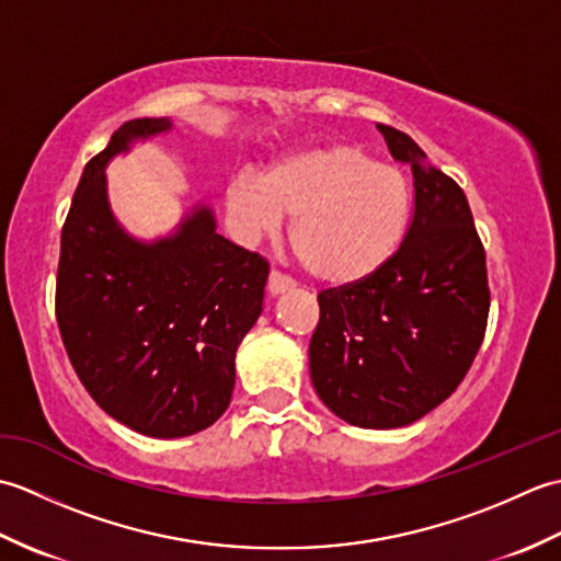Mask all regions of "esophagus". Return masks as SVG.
Here are the masks:
<instances>
[{
    "instance_id": "obj_1",
    "label": "esophagus",
    "mask_w": 561,
    "mask_h": 561,
    "mask_svg": "<svg viewBox=\"0 0 561 561\" xmlns=\"http://www.w3.org/2000/svg\"><path fill=\"white\" fill-rule=\"evenodd\" d=\"M267 289L272 296L284 294V291H291L294 289V279L287 277V274L279 272V270H272L270 272V279H267Z\"/></svg>"
}]
</instances>
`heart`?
<instances>
[{
    "instance_id": "heart-1",
    "label": "heart",
    "mask_w": 561,
    "mask_h": 561,
    "mask_svg": "<svg viewBox=\"0 0 561 561\" xmlns=\"http://www.w3.org/2000/svg\"><path fill=\"white\" fill-rule=\"evenodd\" d=\"M245 236L279 233L294 217L291 243L306 270L332 287L371 277L396 253L410 219V187L392 165L352 145L291 153L267 175L243 171L226 190Z\"/></svg>"
}]
</instances>
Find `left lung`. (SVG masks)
I'll return each instance as SVG.
<instances>
[{"label": "left lung", "instance_id": "obj_1", "mask_svg": "<svg viewBox=\"0 0 561 561\" xmlns=\"http://www.w3.org/2000/svg\"><path fill=\"white\" fill-rule=\"evenodd\" d=\"M410 163L414 214L383 267L318 294L311 380L330 412L362 428H398L438 408L470 371L490 316L484 248L460 185L420 145L378 125Z\"/></svg>", "mask_w": 561, "mask_h": 561}]
</instances>
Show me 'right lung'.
Listing matches in <instances>:
<instances>
[{
	"instance_id": "right-lung-1",
	"label": "right lung",
	"mask_w": 561,
	"mask_h": 561,
	"mask_svg": "<svg viewBox=\"0 0 561 561\" xmlns=\"http://www.w3.org/2000/svg\"><path fill=\"white\" fill-rule=\"evenodd\" d=\"M169 117L125 123L81 173L59 243L55 313L69 362L113 420L181 438L226 412L236 350L265 299L267 260L217 233L195 207L173 236L141 243L113 217L105 163Z\"/></svg>"
}]
</instances>
